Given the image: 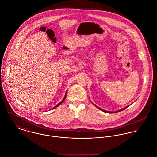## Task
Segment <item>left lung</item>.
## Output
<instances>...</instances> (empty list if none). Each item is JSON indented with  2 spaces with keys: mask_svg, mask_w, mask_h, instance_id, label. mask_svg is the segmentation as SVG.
I'll list each match as a JSON object with an SVG mask.
<instances>
[{
  "mask_svg": "<svg viewBox=\"0 0 157 157\" xmlns=\"http://www.w3.org/2000/svg\"><path fill=\"white\" fill-rule=\"evenodd\" d=\"M92 102V101H91ZM92 104H94V103H92ZM94 106L95 107H96L98 109H99V110H102V112H105V113H117V112H121V111H122V110H124L127 107H128V106H127V107H125L124 108H123V109H120V110H117V111H116V112H109V111H106V110H103V109H101V108H99V107H98V106H96L95 104H94Z\"/></svg>",
  "mask_w": 157,
  "mask_h": 157,
  "instance_id": "left-lung-1",
  "label": "left lung"
}]
</instances>
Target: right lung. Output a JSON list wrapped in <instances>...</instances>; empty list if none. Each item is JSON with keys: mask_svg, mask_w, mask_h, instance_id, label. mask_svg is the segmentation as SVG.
<instances>
[{"mask_svg": "<svg viewBox=\"0 0 157 157\" xmlns=\"http://www.w3.org/2000/svg\"><path fill=\"white\" fill-rule=\"evenodd\" d=\"M66 94H67V93H65V96H64V98H63V101H61V102H59V104H57V105H56V106H55V107H53V108H52V109H55V108H56V107H58V106H59V105H60V104H62V103H63V101H64V100H65V98H66Z\"/></svg>", "mask_w": 157, "mask_h": 157, "instance_id": "right-lung-1", "label": "right lung"}]
</instances>
